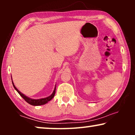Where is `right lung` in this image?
I'll list each match as a JSON object with an SVG mask.
<instances>
[{
	"mask_svg": "<svg viewBox=\"0 0 135 135\" xmlns=\"http://www.w3.org/2000/svg\"><path fill=\"white\" fill-rule=\"evenodd\" d=\"M12 84H13V86H14L15 89L16 90V91L20 94V96H21V97L25 99L27 103H29V104L31 105H32V106H40V105L45 104L46 103H47L49 101H50L53 97H54L55 91H56V85H55V88L54 90H53V93H51L50 95L49 96V97L44 98L32 99V98H29L28 97H27V96H26L25 94H23V93H21V91H19V90L16 88L15 85H14V83L13 82V80H12Z\"/></svg>",
	"mask_w": 135,
	"mask_h": 135,
	"instance_id": "add662e5",
	"label": "right lung"
}]
</instances>
